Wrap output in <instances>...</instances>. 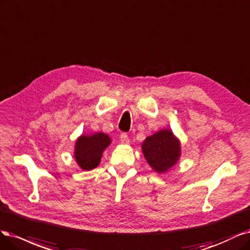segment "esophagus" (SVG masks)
<instances>
[{
	"mask_svg": "<svg viewBox=\"0 0 250 250\" xmlns=\"http://www.w3.org/2000/svg\"><path fill=\"white\" fill-rule=\"evenodd\" d=\"M119 140H120V142H122L123 144H127L128 142H130V139H128V136L125 133H123L122 135H120Z\"/></svg>",
	"mask_w": 250,
	"mask_h": 250,
	"instance_id": "34e87169",
	"label": "esophagus"
}]
</instances>
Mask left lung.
<instances>
[{"instance_id": "8db88e82", "label": "left lung", "mask_w": 250, "mask_h": 250, "mask_svg": "<svg viewBox=\"0 0 250 250\" xmlns=\"http://www.w3.org/2000/svg\"><path fill=\"white\" fill-rule=\"evenodd\" d=\"M142 152L155 171L164 173L178 162L181 144L171 130H161L146 137L142 143Z\"/></svg>"}]
</instances>
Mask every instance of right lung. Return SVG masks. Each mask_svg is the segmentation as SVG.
<instances>
[{
  "instance_id": "obj_1",
  "label": "right lung",
  "mask_w": 250,
  "mask_h": 250,
  "mask_svg": "<svg viewBox=\"0 0 250 250\" xmlns=\"http://www.w3.org/2000/svg\"><path fill=\"white\" fill-rule=\"evenodd\" d=\"M111 143V138L104 133L82 135L76 141L75 159L83 170H91L101 162L103 151Z\"/></svg>"
}]
</instances>
